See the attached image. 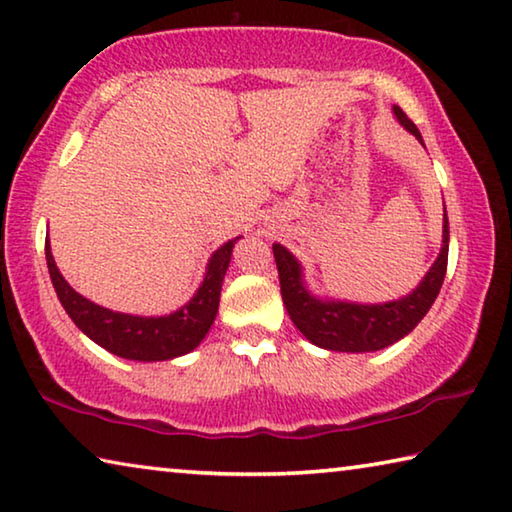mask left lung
Returning <instances> with one entry per match:
<instances>
[{
	"instance_id": "obj_1",
	"label": "left lung",
	"mask_w": 512,
	"mask_h": 512,
	"mask_svg": "<svg viewBox=\"0 0 512 512\" xmlns=\"http://www.w3.org/2000/svg\"><path fill=\"white\" fill-rule=\"evenodd\" d=\"M399 123L421 141L417 125L405 116L401 107H394ZM424 145V141H421ZM273 257L278 264L280 294L294 326L310 339L312 344L328 351L369 353L380 351L389 344L399 342L424 319L431 310L446 275L449 262V218L444 209V246L435 259L431 271L410 296L385 305H355V303H323L307 294L300 282V266L280 243L273 246Z\"/></svg>"
}]
</instances>
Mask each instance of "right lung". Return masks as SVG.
Returning a JSON list of instances; mask_svg holds the SVG:
<instances>
[{
	"label": "right lung",
	"instance_id": "right-lung-1",
	"mask_svg": "<svg viewBox=\"0 0 512 512\" xmlns=\"http://www.w3.org/2000/svg\"><path fill=\"white\" fill-rule=\"evenodd\" d=\"M237 239L227 241L209 259L207 275L196 296L182 310L168 316H157V319L154 316L111 312L107 307H100L79 296L56 269L50 239H45V257L56 296H59L68 316L86 337H91L95 344L107 348L118 358L157 362L193 351L202 342V337L207 335V330L212 328L218 312V298H221V285Z\"/></svg>",
	"mask_w": 512,
	"mask_h": 512
}]
</instances>
